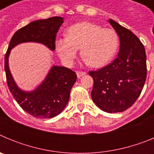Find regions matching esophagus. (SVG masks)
I'll return each instance as SVG.
<instances>
[{
	"label": "esophagus",
	"mask_w": 154,
	"mask_h": 154,
	"mask_svg": "<svg viewBox=\"0 0 154 154\" xmlns=\"http://www.w3.org/2000/svg\"><path fill=\"white\" fill-rule=\"evenodd\" d=\"M76 75H77V77L79 79V78H81V77H82L83 75H85V72H80V71H77V72H76Z\"/></svg>",
	"instance_id": "obj_1"
}]
</instances>
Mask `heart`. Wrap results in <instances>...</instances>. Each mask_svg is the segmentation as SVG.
<instances>
[{
	"instance_id": "1",
	"label": "heart",
	"mask_w": 154,
	"mask_h": 154,
	"mask_svg": "<svg viewBox=\"0 0 154 154\" xmlns=\"http://www.w3.org/2000/svg\"><path fill=\"white\" fill-rule=\"evenodd\" d=\"M119 45V36L114 30L91 22L73 24L67 35L57 38L55 42L58 56L65 65H72L81 48L84 62L95 68L103 67L112 60Z\"/></svg>"
}]
</instances>
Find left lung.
<instances>
[{"label":"left lung","instance_id":"left-lung-1","mask_svg":"<svg viewBox=\"0 0 154 154\" xmlns=\"http://www.w3.org/2000/svg\"><path fill=\"white\" fill-rule=\"evenodd\" d=\"M119 38L118 57L109 65L89 72L94 83L91 96L105 112H123L137 101L146 79V55L134 34L109 19Z\"/></svg>","mask_w":154,"mask_h":154}]
</instances>
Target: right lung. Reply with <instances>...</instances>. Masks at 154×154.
<instances>
[{
	"instance_id": "1",
	"label": "right lung",
	"mask_w": 154,
	"mask_h": 154,
	"mask_svg": "<svg viewBox=\"0 0 154 154\" xmlns=\"http://www.w3.org/2000/svg\"><path fill=\"white\" fill-rule=\"evenodd\" d=\"M63 21V17H52L32 21L17 30L11 39L5 55V70L10 92L20 106L36 118H52L62 112L69 103L70 91L77 75L68 68L54 65L36 89L26 92L20 89L14 80L8 58L13 48L24 42L40 43L51 51H55L56 34Z\"/></svg>"
}]
</instances>
